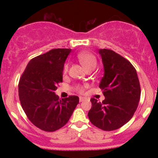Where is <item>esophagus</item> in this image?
I'll return each instance as SVG.
<instances>
[{
    "label": "esophagus",
    "mask_w": 158,
    "mask_h": 158,
    "mask_svg": "<svg viewBox=\"0 0 158 158\" xmlns=\"http://www.w3.org/2000/svg\"><path fill=\"white\" fill-rule=\"evenodd\" d=\"M85 100H86V98H85V97H79V102H85Z\"/></svg>",
    "instance_id": "esophagus-1"
}]
</instances>
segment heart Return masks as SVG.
Returning <instances> with one entry per match:
<instances>
[{
    "mask_svg": "<svg viewBox=\"0 0 158 158\" xmlns=\"http://www.w3.org/2000/svg\"><path fill=\"white\" fill-rule=\"evenodd\" d=\"M77 59L79 60L80 64L82 65V67L85 70L88 69H94L96 68L97 64V61L96 57L91 52L88 51H83L80 52L77 54ZM69 69V64L68 62L64 63V67H63V73L66 74L68 72ZM76 90L79 93H83L85 90V88L80 85H78L75 88Z\"/></svg>",
    "mask_w": 158,
    "mask_h": 158,
    "instance_id": "obj_1",
    "label": "heart"
}]
</instances>
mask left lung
Returning <instances> with one entry per match:
<instances>
[{
	"label": "left lung",
	"mask_w": 158,
	"mask_h": 158,
	"mask_svg": "<svg viewBox=\"0 0 158 158\" xmlns=\"http://www.w3.org/2000/svg\"><path fill=\"white\" fill-rule=\"evenodd\" d=\"M99 53L104 66L99 88L106 99L100 102L91 98L88 115L94 126L104 131H114L133 117L140 98V85L129 61L108 49H100Z\"/></svg>",
	"instance_id": "left-lung-1"
}]
</instances>
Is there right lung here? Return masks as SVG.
Returning <instances> with one entry per match:
<instances>
[{
    "mask_svg": "<svg viewBox=\"0 0 158 158\" xmlns=\"http://www.w3.org/2000/svg\"><path fill=\"white\" fill-rule=\"evenodd\" d=\"M71 50L52 49L32 59L19 84L21 105L34 126L45 131H55L68 122L79 102L77 96L59 99L57 85L62 82L64 61Z\"/></svg>",
    "mask_w": 158,
    "mask_h": 158,
    "instance_id": "1",
    "label": "right lung"
}]
</instances>
